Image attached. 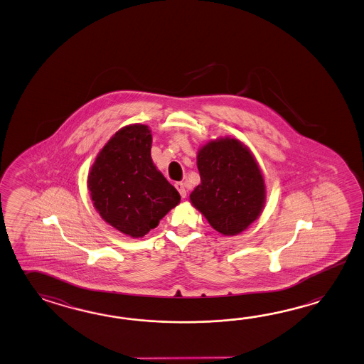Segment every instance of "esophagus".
<instances>
[{
  "instance_id": "34e87169",
  "label": "esophagus",
  "mask_w": 364,
  "mask_h": 364,
  "mask_svg": "<svg viewBox=\"0 0 364 364\" xmlns=\"http://www.w3.org/2000/svg\"><path fill=\"white\" fill-rule=\"evenodd\" d=\"M175 186H176V189H178V193H180V196H181V197H183V198H186V184H184V183H176V184H175Z\"/></svg>"
}]
</instances>
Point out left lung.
Returning <instances> with one entry per match:
<instances>
[{
	"instance_id": "1",
	"label": "left lung",
	"mask_w": 364,
	"mask_h": 364,
	"mask_svg": "<svg viewBox=\"0 0 364 364\" xmlns=\"http://www.w3.org/2000/svg\"><path fill=\"white\" fill-rule=\"evenodd\" d=\"M201 184L191 201L222 235H237L259 218L265 183L251 151L235 138H220L197 155Z\"/></svg>"
}]
</instances>
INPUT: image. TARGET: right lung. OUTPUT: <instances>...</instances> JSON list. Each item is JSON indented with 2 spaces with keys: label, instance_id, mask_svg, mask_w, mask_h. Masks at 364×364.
I'll return each mask as SVG.
<instances>
[{
  "label": "right lung",
  "instance_id": "add662e5",
  "mask_svg": "<svg viewBox=\"0 0 364 364\" xmlns=\"http://www.w3.org/2000/svg\"><path fill=\"white\" fill-rule=\"evenodd\" d=\"M147 125L124 127L113 136L89 173L90 196L107 223L132 237H142L180 202V194L151 159Z\"/></svg>",
  "mask_w": 364,
  "mask_h": 364
}]
</instances>
